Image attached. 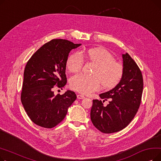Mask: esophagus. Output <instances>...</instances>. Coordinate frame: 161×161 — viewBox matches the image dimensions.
Instances as JSON below:
<instances>
[{
    "label": "esophagus",
    "mask_w": 161,
    "mask_h": 161,
    "mask_svg": "<svg viewBox=\"0 0 161 161\" xmlns=\"http://www.w3.org/2000/svg\"><path fill=\"white\" fill-rule=\"evenodd\" d=\"M77 98H78V99H83L84 98H85V97H84V96L82 95L78 94V95H77Z\"/></svg>",
    "instance_id": "obj_1"
}]
</instances>
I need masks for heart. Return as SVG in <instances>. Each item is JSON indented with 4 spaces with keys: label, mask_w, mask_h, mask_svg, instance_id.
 I'll return each instance as SVG.
<instances>
[{
    "label": "heart",
    "mask_w": 161,
    "mask_h": 161,
    "mask_svg": "<svg viewBox=\"0 0 161 161\" xmlns=\"http://www.w3.org/2000/svg\"><path fill=\"white\" fill-rule=\"evenodd\" d=\"M78 53L69 56L66 61L68 70L70 72H79L82 68L85 57L95 64L92 75L78 74L70 79V87L83 94H87L98 90L101 86L111 89L117 86L123 75L121 63L114 59L113 55L107 49L94 47L83 50Z\"/></svg>",
    "instance_id": "b5f03b06"
}]
</instances>
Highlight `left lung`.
<instances>
[{
	"mask_svg": "<svg viewBox=\"0 0 161 161\" xmlns=\"http://www.w3.org/2000/svg\"><path fill=\"white\" fill-rule=\"evenodd\" d=\"M123 75L117 85L100 97L108 98L104 106L101 100H93L91 109V119L100 132L110 134L125 129L133 119L140 105L143 83L139 67L126 53L122 54Z\"/></svg>",
	"mask_w": 161,
	"mask_h": 161,
	"instance_id": "1",
	"label": "left lung"
}]
</instances>
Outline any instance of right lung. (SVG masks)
Instances as JSON below:
<instances>
[{
    "instance_id": "obj_1",
    "label": "right lung",
    "mask_w": 161,
    "mask_h": 161,
    "mask_svg": "<svg viewBox=\"0 0 161 161\" xmlns=\"http://www.w3.org/2000/svg\"><path fill=\"white\" fill-rule=\"evenodd\" d=\"M81 44L54 39L42 46L32 55L24 70L21 103L31 121L51 129L61 123L68 109L75 100L74 91L54 95V86L66 83V61L69 53Z\"/></svg>"
}]
</instances>
